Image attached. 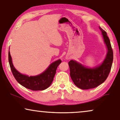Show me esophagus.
Listing matches in <instances>:
<instances>
[{
	"label": "esophagus",
	"instance_id": "obj_1",
	"mask_svg": "<svg viewBox=\"0 0 120 120\" xmlns=\"http://www.w3.org/2000/svg\"><path fill=\"white\" fill-rule=\"evenodd\" d=\"M67 59H68V58H67Z\"/></svg>",
	"mask_w": 120,
	"mask_h": 120
}]
</instances>
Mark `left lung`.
<instances>
[{
  "label": "left lung",
  "instance_id": "1",
  "mask_svg": "<svg viewBox=\"0 0 120 120\" xmlns=\"http://www.w3.org/2000/svg\"><path fill=\"white\" fill-rule=\"evenodd\" d=\"M106 44L108 52L105 60L98 67L89 68L73 60L68 62L70 76L74 84L83 90L94 88L102 84L108 77L113 61V51L107 33L99 26Z\"/></svg>",
  "mask_w": 120,
  "mask_h": 120
}]
</instances>
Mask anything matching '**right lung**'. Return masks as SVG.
<instances>
[{"mask_svg": "<svg viewBox=\"0 0 120 120\" xmlns=\"http://www.w3.org/2000/svg\"><path fill=\"white\" fill-rule=\"evenodd\" d=\"M9 62L13 76L21 85L30 90L38 91L45 90L50 85L56 73L57 67L61 62V60H58L53 62L42 73L36 76L30 77L20 73L15 69L12 62L10 51H9Z\"/></svg>", "mask_w": 120, "mask_h": 120, "instance_id": "obj_1", "label": "right lung"}]
</instances>
